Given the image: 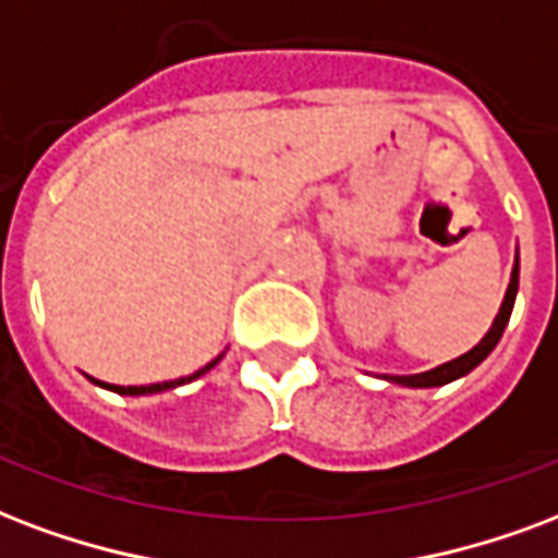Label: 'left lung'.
<instances>
[{"label":"left lung","mask_w":558,"mask_h":558,"mask_svg":"<svg viewBox=\"0 0 558 558\" xmlns=\"http://www.w3.org/2000/svg\"><path fill=\"white\" fill-rule=\"evenodd\" d=\"M515 295H518V254H515V266H512V278H509V287H506L504 304L497 310L495 322L488 327V333L480 339L477 345L471 348L468 354L457 356V360H450V363H441L430 372H421V374H383V380L398 383V386H410V389H433V386H445V383H453L459 377H465L468 372H474L483 360H486L495 345L500 342V336H504L506 325H509V316H512V307H515Z\"/></svg>","instance_id":"left-lung-1"}]
</instances>
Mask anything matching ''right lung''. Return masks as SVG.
Segmentation results:
<instances>
[{"label":"right lung","instance_id":"add662e5","mask_svg":"<svg viewBox=\"0 0 558 558\" xmlns=\"http://www.w3.org/2000/svg\"><path fill=\"white\" fill-rule=\"evenodd\" d=\"M222 360V354L216 356L213 363H207L204 368H198L195 374H190V377H178V380H166V383H151V386H110V383H101V380H90L96 383V386H101V389H110V392H117V395H157V392H169V389H178V386H184V383H193L198 380L202 374H207L213 368V365L219 363Z\"/></svg>","mask_w":558,"mask_h":558}]
</instances>
